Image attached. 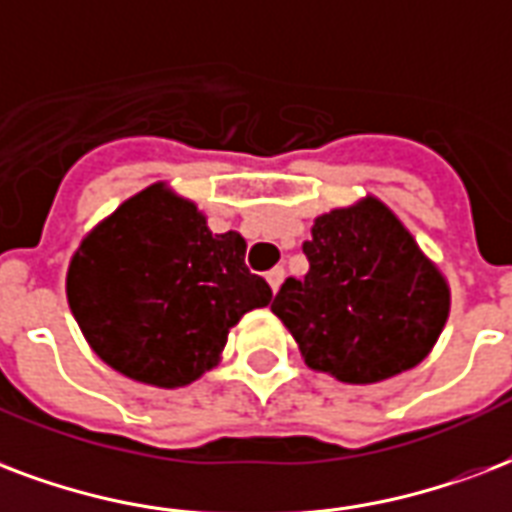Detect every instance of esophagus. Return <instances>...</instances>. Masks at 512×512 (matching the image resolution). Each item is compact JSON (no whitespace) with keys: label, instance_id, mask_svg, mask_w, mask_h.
<instances>
[{"label":"esophagus","instance_id":"esophagus-1","mask_svg":"<svg viewBox=\"0 0 512 512\" xmlns=\"http://www.w3.org/2000/svg\"><path fill=\"white\" fill-rule=\"evenodd\" d=\"M266 279H268V285H271V290L276 293V290L282 287V282H285V268H282V266L271 268V271L266 274Z\"/></svg>","mask_w":512,"mask_h":512}]
</instances>
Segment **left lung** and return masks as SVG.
<instances>
[{"label":"left lung","instance_id":"left-lung-1","mask_svg":"<svg viewBox=\"0 0 512 512\" xmlns=\"http://www.w3.org/2000/svg\"><path fill=\"white\" fill-rule=\"evenodd\" d=\"M309 271L279 287L271 312L304 361L352 385L418 366L448 320L445 276L377 198L314 219Z\"/></svg>","mask_w":512,"mask_h":512}]
</instances>
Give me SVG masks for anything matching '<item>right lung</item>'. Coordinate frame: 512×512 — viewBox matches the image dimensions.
<instances>
[{"label": "right lung", "instance_id": "obj_1", "mask_svg": "<svg viewBox=\"0 0 512 512\" xmlns=\"http://www.w3.org/2000/svg\"><path fill=\"white\" fill-rule=\"evenodd\" d=\"M244 255L236 230L214 236L195 203L154 184L83 238L67 301L108 366L181 388L217 366L227 331L274 295Z\"/></svg>", "mask_w": 512, "mask_h": 512}]
</instances>
